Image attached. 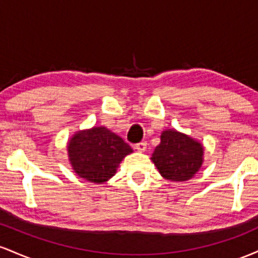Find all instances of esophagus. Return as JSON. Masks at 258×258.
Returning a JSON list of instances; mask_svg holds the SVG:
<instances>
[{
	"label": "esophagus",
	"instance_id": "esophagus-1",
	"mask_svg": "<svg viewBox=\"0 0 258 258\" xmlns=\"http://www.w3.org/2000/svg\"><path fill=\"white\" fill-rule=\"evenodd\" d=\"M136 149L138 150V152H146L147 149V142H139V143L136 144Z\"/></svg>",
	"mask_w": 258,
	"mask_h": 258
}]
</instances>
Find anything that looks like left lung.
<instances>
[{"instance_id":"obj_1","label":"left lung","mask_w":258,"mask_h":258,"mask_svg":"<svg viewBox=\"0 0 258 258\" xmlns=\"http://www.w3.org/2000/svg\"><path fill=\"white\" fill-rule=\"evenodd\" d=\"M203 146L174 130L162 132L161 143L153 153V162L164 178L184 182L199 171L203 164Z\"/></svg>"}]
</instances>
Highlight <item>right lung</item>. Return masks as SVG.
I'll return each instance as SVG.
<instances>
[{
  "label": "right lung",
  "mask_w": 258,
  "mask_h": 258,
  "mask_svg": "<svg viewBox=\"0 0 258 258\" xmlns=\"http://www.w3.org/2000/svg\"><path fill=\"white\" fill-rule=\"evenodd\" d=\"M68 153L74 171L92 183H103L112 177L131 147L105 127H93L76 133L70 139Z\"/></svg>",
  "instance_id": "right-lung-1"
}]
</instances>
